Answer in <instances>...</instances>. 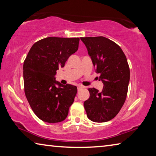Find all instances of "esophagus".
I'll use <instances>...</instances> for the list:
<instances>
[{
    "instance_id": "34e87169",
    "label": "esophagus",
    "mask_w": 156,
    "mask_h": 156,
    "mask_svg": "<svg viewBox=\"0 0 156 156\" xmlns=\"http://www.w3.org/2000/svg\"><path fill=\"white\" fill-rule=\"evenodd\" d=\"M83 89H84V87H83V86H78V91H80Z\"/></svg>"
}]
</instances>
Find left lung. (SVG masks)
<instances>
[{
  "mask_svg": "<svg viewBox=\"0 0 156 156\" xmlns=\"http://www.w3.org/2000/svg\"><path fill=\"white\" fill-rule=\"evenodd\" d=\"M80 39L104 84L100 91L89 89L90 96L84 102L87 115L95 122H107L118 114L125 102L130 80L127 60L120 46L105 37Z\"/></svg>",
  "mask_w": 156,
  "mask_h": 156,
  "instance_id": "left-lung-1",
  "label": "left lung"
}]
</instances>
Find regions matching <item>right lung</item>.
<instances>
[{"mask_svg": "<svg viewBox=\"0 0 156 156\" xmlns=\"http://www.w3.org/2000/svg\"><path fill=\"white\" fill-rule=\"evenodd\" d=\"M79 38L47 37L34 43L23 64L25 94L37 117L56 123L67 118L77 87L56 80V71L77 51Z\"/></svg>", "mask_w": 156, "mask_h": 156, "instance_id": "1", "label": "right lung"}]
</instances>
